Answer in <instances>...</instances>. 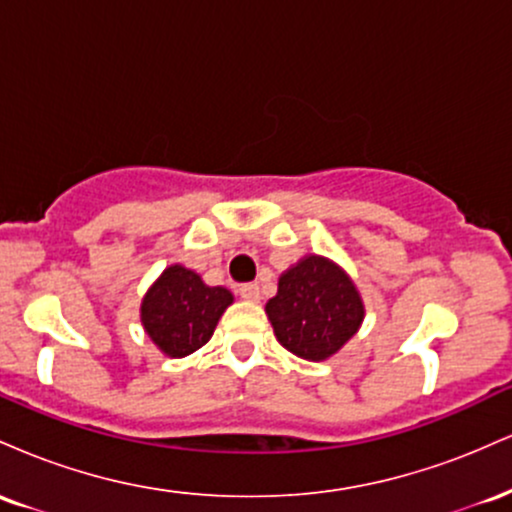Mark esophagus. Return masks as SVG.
Returning a JSON list of instances; mask_svg holds the SVG:
<instances>
[{"instance_id":"1","label":"esophagus","mask_w":512,"mask_h":512,"mask_svg":"<svg viewBox=\"0 0 512 512\" xmlns=\"http://www.w3.org/2000/svg\"><path fill=\"white\" fill-rule=\"evenodd\" d=\"M238 293H240V298H245V301L257 303L260 301V284H243L238 289Z\"/></svg>"}]
</instances>
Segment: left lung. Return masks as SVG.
Wrapping results in <instances>:
<instances>
[{"mask_svg": "<svg viewBox=\"0 0 512 512\" xmlns=\"http://www.w3.org/2000/svg\"><path fill=\"white\" fill-rule=\"evenodd\" d=\"M264 310L279 344L305 361H325L337 354L366 315L351 276L320 255L303 257L286 269Z\"/></svg>", "mask_w": 512, "mask_h": 512, "instance_id": "1", "label": "left lung"}]
</instances>
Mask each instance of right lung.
<instances>
[{
  "mask_svg": "<svg viewBox=\"0 0 512 512\" xmlns=\"http://www.w3.org/2000/svg\"><path fill=\"white\" fill-rule=\"evenodd\" d=\"M233 293L207 286L202 276L182 264L163 269L142 301V325L158 349L170 358L202 349L216 330Z\"/></svg>",
  "mask_w": 512,
  "mask_h": 512,
  "instance_id": "1",
  "label": "right lung"
}]
</instances>
